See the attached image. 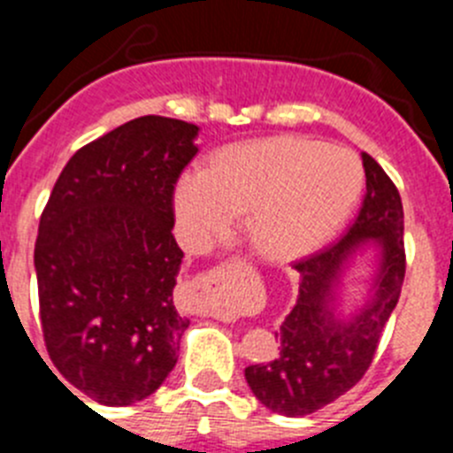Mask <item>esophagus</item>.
I'll return each mask as SVG.
<instances>
[{"mask_svg":"<svg viewBox=\"0 0 453 453\" xmlns=\"http://www.w3.org/2000/svg\"><path fill=\"white\" fill-rule=\"evenodd\" d=\"M215 276H218V274H215V270H211L206 276H203V279H206V286H208V283H211V281H213Z\"/></svg>","mask_w":453,"mask_h":453,"instance_id":"1","label":"esophagus"}]
</instances>
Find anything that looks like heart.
I'll return each mask as SVG.
<instances>
[{"label":"heart","instance_id":"1","mask_svg":"<svg viewBox=\"0 0 453 453\" xmlns=\"http://www.w3.org/2000/svg\"><path fill=\"white\" fill-rule=\"evenodd\" d=\"M361 188L354 151L279 135L226 147L208 172H183L174 186V215L183 242L203 250L250 211L254 250L270 261H290L338 231Z\"/></svg>","mask_w":453,"mask_h":453}]
</instances>
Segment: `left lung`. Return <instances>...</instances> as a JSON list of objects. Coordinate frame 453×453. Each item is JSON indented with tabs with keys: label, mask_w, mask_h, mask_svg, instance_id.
I'll use <instances>...</instances> for the list:
<instances>
[{
	"label": "left lung",
	"mask_w": 453,
	"mask_h": 453,
	"mask_svg": "<svg viewBox=\"0 0 453 453\" xmlns=\"http://www.w3.org/2000/svg\"><path fill=\"white\" fill-rule=\"evenodd\" d=\"M363 167L367 192L361 213L338 242L295 265L299 292L276 334L281 349L274 361L245 370L251 392L272 413L303 418L361 381L402 295L406 274L402 197L365 151ZM367 244L380 247L371 295L358 311L340 319L339 279L355 251Z\"/></svg>",
	"instance_id": "left-lung-1"
}]
</instances>
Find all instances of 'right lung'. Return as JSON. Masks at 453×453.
<instances>
[{
    "label": "right lung",
    "instance_id": "right-lung-1",
    "mask_svg": "<svg viewBox=\"0 0 453 453\" xmlns=\"http://www.w3.org/2000/svg\"><path fill=\"white\" fill-rule=\"evenodd\" d=\"M197 134V124L145 115L92 140L63 167L40 218L47 354L104 406L142 402L177 365L190 319L172 299L183 258L172 199Z\"/></svg>",
    "mask_w": 453,
    "mask_h": 453
}]
</instances>
